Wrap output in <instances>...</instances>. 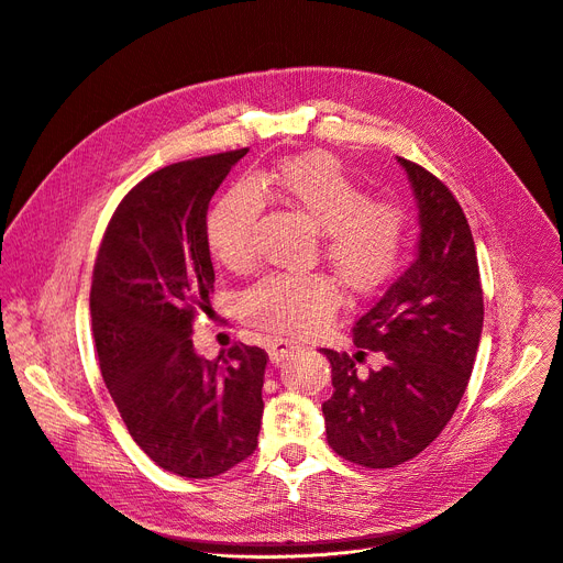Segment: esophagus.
Here are the masks:
<instances>
[{
  "label": "esophagus",
  "instance_id": "1",
  "mask_svg": "<svg viewBox=\"0 0 563 563\" xmlns=\"http://www.w3.org/2000/svg\"><path fill=\"white\" fill-rule=\"evenodd\" d=\"M295 350H300V345L297 343H290V341H284V339H273L268 343V354H271V361L275 363V366H279V363L284 358H288Z\"/></svg>",
  "mask_w": 563,
  "mask_h": 563
}]
</instances>
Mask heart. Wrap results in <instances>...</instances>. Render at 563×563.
Masks as SVG:
<instances>
[{
  "mask_svg": "<svg viewBox=\"0 0 563 563\" xmlns=\"http://www.w3.org/2000/svg\"><path fill=\"white\" fill-rule=\"evenodd\" d=\"M263 195H277L320 231V256L354 297L382 290L407 254L409 218L405 207L371 200L324 152L284 158L254 184L231 186L207 218V243L224 268L245 273L254 263V229ZM341 305L336 282L324 273L268 275L245 290L241 311L252 327L282 336H307L322 329Z\"/></svg>",
  "mask_w": 563,
  "mask_h": 563,
  "instance_id": "obj_1",
  "label": "heart"
}]
</instances>
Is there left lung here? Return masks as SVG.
<instances>
[{"instance_id": "1", "label": "left lung", "mask_w": 563, "mask_h": 563, "mask_svg": "<svg viewBox=\"0 0 563 563\" xmlns=\"http://www.w3.org/2000/svg\"><path fill=\"white\" fill-rule=\"evenodd\" d=\"M398 161L420 209L418 258L356 318L354 354L322 347L334 384L322 405L327 443L366 468L400 466L443 432L464 398L484 322L464 209L437 175ZM373 353L380 366L363 372Z\"/></svg>"}]
</instances>
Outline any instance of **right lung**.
I'll return each mask as SVG.
<instances>
[{
	"label": "right lung",
	"mask_w": 563,
	"mask_h": 563,
	"mask_svg": "<svg viewBox=\"0 0 563 563\" xmlns=\"http://www.w3.org/2000/svg\"><path fill=\"white\" fill-rule=\"evenodd\" d=\"M247 152L179 161L139 181L92 268V336L111 398L154 464L190 479L227 473L258 443L268 354L234 343L207 361L190 339L216 282L209 202Z\"/></svg>",
	"instance_id": "right-lung-1"
}]
</instances>
